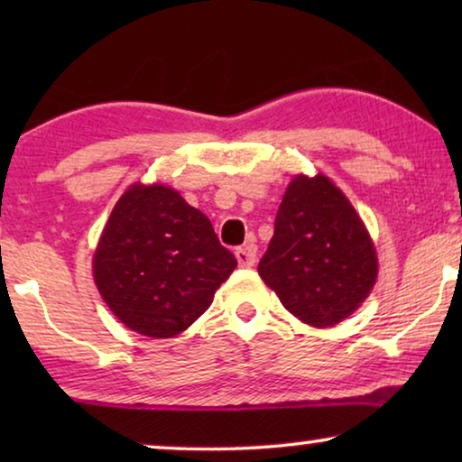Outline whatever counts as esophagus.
I'll use <instances>...</instances> for the list:
<instances>
[{"label":"esophagus","mask_w":462,"mask_h":462,"mask_svg":"<svg viewBox=\"0 0 462 462\" xmlns=\"http://www.w3.org/2000/svg\"><path fill=\"white\" fill-rule=\"evenodd\" d=\"M236 258H237L239 267H244V269L254 267V263H256V245L254 244H245V245H242V248H237L236 250Z\"/></svg>","instance_id":"34e87169"}]
</instances>
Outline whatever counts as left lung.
Masks as SVG:
<instances>
[{
	"mask_svg": "<svg viewBox=\"0 0 462 462\" xmlns=\"http://www.w3.org/2000/svg\"><path fill=\"white\" fill-rule=\"evenodd\" d=\"M258 275L294 318L330 328L376 283L378 258L364 220L324 174L290 180Z\"/></svg>",
	"mask_w": 462,
	"mask_h": 462,
	"instance_id": "1",
	"label": "left lung"
}]
</instances>
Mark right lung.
<instances>
[{
	"label": "right lung",
	"instance_id": "obj_1",
	"mask_svg": "<svg viewBox=\"0 0 462 462\" xmlns=\"http://www.w3.org/2000/svg\"><path fill=\"white\" fill-rule=\"evenodd\" d=\"M236 267L206 214L160 182H134L117 199L92 258L106 307L149 338L185 332Z\"/></svg>",
	"mask_w": 462,
	"mask_h": 462
}]
</instances>
